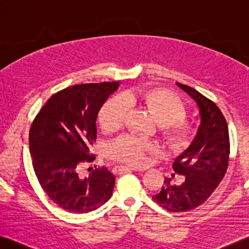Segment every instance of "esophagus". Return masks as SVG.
Returning a JSON list of instances; mask_svg holds the SVG:
<instances>
[{
    "label": "esophagus",
    "instance_id": "obj_1",
    "mask_svg": "<svg viewBox=\"0 0 249 249\" xmlns=\"http://www.w3.org/2000/svg\"><path fill=\"white\" fill-rule=\"evenodd\" d=\"M117 171L120 173H126V172H134V171H141V168L135 166H118Z\"/></svg>",
    "mask_w": 249,
    "mask_h": 249
}]
</instances>
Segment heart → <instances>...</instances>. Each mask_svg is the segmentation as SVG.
<instances>
[{"instance_id": "b5f03b06", "label": "heart", "mask_w": 249, "mask_h": 249, "mask_svg": "<svg viewBox=\"0 0 249 249\" xmlns=\"http://www.w3.org/2000/svg\"><path fill=\"white\" fill-rule=\"evenodd\" d=\"M139 103L159 122L163 136L173 148L186 147L195 137L196 128L184 118L186 108L180 98L167 89H153L136 94H126L124 98L113 96L106 101L101 110V125L112 132L123 125L128 112L127 104ZM157 146L140 137L126 135L109 145V155L114 160L128 164H142L146 154L155 152Z\"/></svg>"}]
</instances>
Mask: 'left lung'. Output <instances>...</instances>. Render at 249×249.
<instances>
[{
	"instance_id": "8db88e82",
	"label": "left lung",
	"mask_w": 249,
	"mask_h": 249,
	"mask_svg": "<svg viewBox=\"0 0 249 249\" xmlns=\"http://www.w3.org/2000/svg\"><path fill=\"white\" fill-rule=\"evenodd\" d=\"M197 105L199 125L188 147L176 157L173 168L185 176L181 185L165 177L153 199L169 212H187L203 204L218 186L226 173L230 157V135L226 120L215 103L198 90L176 83Z\"/></svg>"
}]
</instances>
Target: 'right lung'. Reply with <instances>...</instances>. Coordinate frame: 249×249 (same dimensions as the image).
<instances>
[{
    "mask_svg": "<svg viewBox=\"0 0 249 249\" xmlns=\"http://www.w3.org/2000/svg\"><path fill=\"white\" fill-rule=\"evenodd\" d=\"M120 82L74 85L46 102L30 129L33 168L46 195L70 213L84 214L100 208L110 198L115 175L107 167L89 176L78 174L97 137V116Z\"/></svg>",
    "mask_w": 249,
    "mask_h": 249,
    "instance_id": "1",
    "label": "right lung"
}]
</instances>
